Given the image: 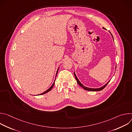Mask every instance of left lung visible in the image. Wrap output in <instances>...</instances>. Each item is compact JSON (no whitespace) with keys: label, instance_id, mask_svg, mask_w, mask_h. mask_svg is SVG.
<instances>
[{"label":"left lung","instance_id":"8db88e82","mask_svg":"<svg viewBox=\"0 0 132 132\" xmlns=\"http://www.w3.org/2000/svg\"><path fill=\"white\" fill-rule=\"evenodd\" d=\"M112 37H113V36H112ZM74 75H75V78H76V80H77V83H78V84L80 86H81L82 88H83L85 90H88V91H101V90H102V89H103L105 87H106V86L108 85V84L110 82V81H108V83H106L104 86H102V87H101V88H97V89H94V88H88V87H85V86H84L80 81H79V80L78 79V78H77V77H76V74H75V72H74Z\"/></svg>","mask_w":132,"mask_h":132}]
</instances>
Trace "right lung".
Wrapping results in <instances>:
<instances>
[{
    "label": "right lung",
    "mask_w": 132,
    "mask_h": 132,
    "mask_svg": "<svg viewBox=\"0 0 132 132\" xmlns=\"http://www.w3.org/2000/svg\"><path fill=\"white\" fill-rule=\"evenodd\" d=\"M59 69H58V70H57V72H56V75H57V72H58V70H59ZM54 84H55V81H54V82L53 83V84L52 85V86L48 89V90H47L46 91H45V92H43V93H41V94H40L39 95H43V94H45V93H47V92H49L52 89V88H53V87L54 86Z\"/></svg>",
    "instance_id": "1"
}]
</instances>
